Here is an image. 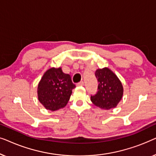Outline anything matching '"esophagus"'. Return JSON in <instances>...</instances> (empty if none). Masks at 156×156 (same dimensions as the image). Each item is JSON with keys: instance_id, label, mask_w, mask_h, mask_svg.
Wrapping results in <instances>:
<instances>
[{"instance_id": "1", "label": "esophagus", "mask_w": 156, "mask_h": 156, "mask_svg": "<svg viewBox=\"0 0 156 156\" xmlns=\"http://www.w3.org/2000/svg\"><path fill=\"white\" fill-rule=\"evenodd\" d=\"M76 86L78 87H82V86H84V82H80L76 84Z\"/></svg>"}]
</instances>
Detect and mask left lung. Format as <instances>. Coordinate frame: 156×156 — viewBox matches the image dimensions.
I'll use <instances>...</instances> for the list:
<instances>
[{
	"instance_id": "left-lung-1",
	"label": "left lung",
	"mask_w": 156,
	"mask_h": 156,
	"mask_svg": "<svg viewBox=\"0 0 156 156\" xmlns=\"http://www.w3.org/2000/svg\"><path fill=\"white\" fill-rule=\"evenodd\" d=\"M95 75L99 85L97 93L91 96V102L101 109L116 107L123 94V87L120 80L107 67L97 69Z\"/></svg>"
}]
</instances>
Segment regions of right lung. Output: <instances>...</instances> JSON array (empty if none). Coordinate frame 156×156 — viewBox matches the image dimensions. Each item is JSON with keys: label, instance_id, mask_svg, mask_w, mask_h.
<instances>
[{"label": "right lung", "instance_id": "add662e5", "mask_svg": "<svg viewBox=\"0 0 156 156\" xmlns=\"http://www.w3.org/2000/svg\"><path fill=\"white\" fill-rule=\"evenodd\" d=\"M74 87L69 74L64 73L61 67H52L38 84V100L46 109L55 112L67 105Z\"/></svg>", "mask_w": 156, "mask_h": 156}]
</instances>
